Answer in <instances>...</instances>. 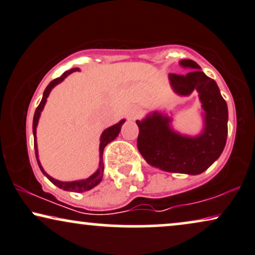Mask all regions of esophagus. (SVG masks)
I'll use <instances>...</instances> for the list:
<instances>
[{"mask_svg":"<svg viewBox=\"0 0 255 255\" xmlns=\"http://www.w3.org/2000/svg\"><path fill=\"white\" fill-rule=\"evenodd\" d=\"M141 115V109L138 107H133L128 113V119L129 120H136V119L140 118Z\"/></svg>","mask_w":255,"mask_h":255,"instance_id":"1","label":"esophagus"}]
</instances>
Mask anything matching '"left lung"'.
<instances>
[{"instance_id": "8db88e82", "label": "left lung", "mask_w": 255, "mask_h": 255, "mask_svg": "<svg viewBox=\"0 0 255 255\" xmlns=\"http://www.w3.org/2000/svg\"><path fill=\"white\" fill-rule=\"evenodd\" d=\"M180 66L189 69L186 75L169 74L173 92L189 96L198 92L204 127L198 135H186L173 128V119L165 112L154 111L138 127L137 149L148 165L169 173L198 175L219 159L227 140L228 109L214 80L201 72L192 60H181Z\"/></svg>"}]
</instances>
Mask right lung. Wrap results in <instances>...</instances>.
Wrapping results in <instances>:
<instances>
[{"mask_svg":"<svg viewBox=\"0 0 255 255\" xmlns=\"http://www.w3.org/2000/svg\"><path fill=\"white\" fill-rule=\"evenodd\" d=\"M74 72H80L79 68H72L70 70H67V72H64L62 75L60 77H57V79L53 80L49 85L47 86V88L44 89L43 92V96H42V100L40 102V105H38V107L36 108V111H35V114H34V120H33V134H34V147H35V155H36V160H37V163H38V167H40L41 172L44 174V175L47 176L48 179H49V181H51L54 183V185L59 187V188L63 189V191H68V192H76V193H83V192H87V191H90L92 188H94L95 186H98L100 182H101L102 180V176H104V161H102V154H104V149L105 147L107 146L109 142H112L113 140H115L117 136L120 133L121 130V127L122 125L125 124V119H122L121 121H119L118 124L111 126V127H108L107 129H105L102 131L101 134V137H100V148H99V153H100V161H99V168L96 169V172L94 174H92V175L89 176V178L87 179H83V180H75V181H60V180H56L54 178H51L49 174L46 173V170L43 169V167L41 166V162L40 160H38V149H37V141H36V127L38 125V120H40V117H41V113L43 111L44 106H46V102H47V99L48 96H49L51 89L54 88V87L59 85L63 81L64 79H66L67 76L70 75V74L74 73Z\"/></svg>","mask_w":255,"mask_h":255,"instance_id":"add662e5","label":"right lung"}]
</instances>
